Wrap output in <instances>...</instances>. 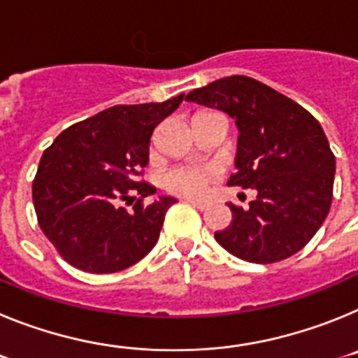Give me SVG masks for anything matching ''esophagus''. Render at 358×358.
Here are the masks:
<instances>
[{
  "mask_svg": "<svg viewBox=\"0 0 358 358\" xmlns=\"http://www.w3.org/2000/svg\"><path fill=\"white\" fill-rule=\"evenodd\" d=\"M186 202H189L192 206L197 208L199 211H204L208 210V202H201V201H194V199H186Z\"/></svg>",
  "mask_w": 358,
  "mask_h": 358,
  "instance_id": "obj_1",
  "label": "esophagus"
}]
</instances>
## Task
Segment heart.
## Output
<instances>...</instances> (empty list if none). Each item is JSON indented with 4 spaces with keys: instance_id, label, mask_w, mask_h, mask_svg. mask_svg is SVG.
Instances as JSON below:
<instances>
[{
    "instance_id": "b5f03b06",
    "label": "heart",
    "mask_w": 358,
    "mask_h": 358,
    "mask_svg": "<svg viewBox=\"0 0 358 358\" xmlns=\"http://www.w3.org/2000/svg\"><path fill=\"white\" fill-rule=\"evenodd\" d=\"M215 172L204 164H192L181 169L170 170L163 177L164 188L172 194L185 195V197H202L208 194L210 185L213 182Z\"/></svg>"
}]
</instances>
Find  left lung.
Segmentation results:
<instances>
[{
    "label": "left lung",
    "mask_w": 358,
    "mask_h": 358,
    "mask_svg": "<svg viewBox=\"0 0 358 358\" xmlns=\"http://www.w3.org/2000/svg\"><path fill=\"white\" fill-rule=\"evenodd\" d=\"M186 100L235 120L236 173L227 185L258 194L248 210L227 204L233 222L217 231L215 240L251 264L296 255L317 233L331 206L335 156L321 123L285 94L243 75L211 82Z\"/></svg>",
    "instance_id": "obj_1"
}]
</instances>
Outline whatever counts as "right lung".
Listing matches in <instances>:
<instances>
[{"instance_id": "right-lung-1", "label": "right lung", "mask_w": 358, "mask_h": 358, "mask_svg": "<svg viewBox=\"0 0 358 358\" xmlns=\"http://www.w3.org/2000/svg\"><path fill=\"white\" fill-rule=\"evenodd\" d=\"M185 94L161 103L116 106L78 122L44 150L31 197L46 238L73 267L93 274L138 264L159 238L176 199L136 179L148 164L150 138ZM141 201L127 212L119 202Z\"/></svg>"}]
</instances>
